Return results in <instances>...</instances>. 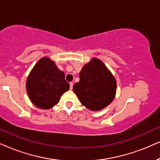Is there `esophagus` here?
<instances>
[{
	"instance_id": "esophagus-1",
	"label": "esophagus",
	"mask_w": 160,
	"mask_h": 160,
	"mask_svg": "<svg viewBox=\"0 0 160 160\" xmlns=\"http://www.w3.org/2000/svg\"><path fill=\"white\" fill-rule=\"evenodd\" d=\"M73 85H74V83L72 82H71L69 83V88H70V90H72V89L73 88Z\"/></svg>"
}]
</instances>
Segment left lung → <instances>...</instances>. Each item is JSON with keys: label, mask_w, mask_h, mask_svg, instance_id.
I'll list each match as a JSON object with an SVG mask.
<instances>
[{"label": "left lung", "mask_w": 160, "mask_h": 160, "mask_svg": "<svg viewBox=\"0 0 160 160\" xmlns=\"http://www.w3.org/2000/svg\"><path fill=\"white\" fill-rule=\"evenodd\" d=\"M79 77L80 81L74 85L73 91L85 107L97 111L107 107L113 100L116 80L99 59L93 58L85 65Z\"/></svg>", "instance_id": "8db88e82"}]
</instances>
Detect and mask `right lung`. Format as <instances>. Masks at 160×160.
Returning a JSON list of instances; mask_svg holds the SVG:
<instances>
[{
	"instance_id": "obj_1",
	"label": "right lung",
	"mask_w": 160,
	"mask_h": 160,
	"mask_svg": "<svg viewBox=\"0 0 160 160\" xmlns=\"http://www.w3.org/2000/svg\"><path fill=\"white\" fill-rule=\"evenodd\" d=\"M32 103L42 109H50L58 103L61 97L69 90L64 72L50 58L44 57L34 66L26 82Z\"/></svg>"
}]
</instances>
